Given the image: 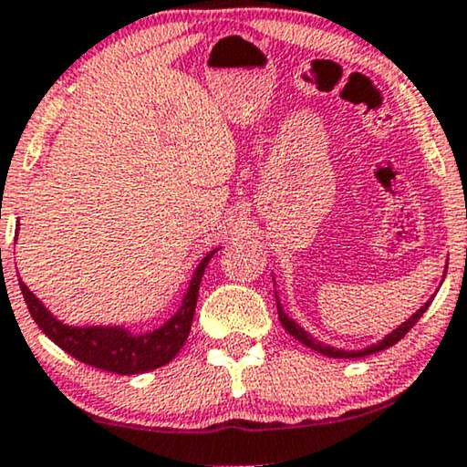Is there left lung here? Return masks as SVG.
<instances>
[{"mask_svg": "<svg viewBox=\"0 0 467 467\" xmlns=\"http://www.w3.org/2000/svg\"><path fill=\"white\" fill-rule=\"evenodd\" d=\"M433 299V297H431ZM431 299L424 306H420V310L416 312V315H411L410 318H407L405 323H400V326L394 329L392 334H388L386 338L383 340H379V342H375V345H370V347H366V349H359V351H345V349H336V347H329V345H323V342H318V340H315L312 338V336L308 334V332H304V327H299L297 323L293 321V318H288V315L285 310H282V306H280V302H277V297H275V302H277V318H280V323L282 326H285V329L291 336H295V338H297L299 342H302V345H306V347H310V349H315V351H318L321 353V356H327V358H364V356H370V353H377V351H383V349H388V347H392V345H397V342L403 338V336L410 332L411 327L416 326L418 323V318H420L424 312H427V308L431 306Z\"/></svg>", "mask_w": 467, "mask_h": 467, "instance_id": "8db88e82", "label": "left lung"}]
</instances>
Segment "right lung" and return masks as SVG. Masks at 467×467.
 <instances>
[{
  "label": "right lung",
  "instance_id": "obj_1",
  "mask_svg": "<svg viewBox=\"0 0 467 467\" xmlns=\"http://www.w3.org/2000/svg\"><path fill=\"white\" fill-rule=\"evenodd\" d=\"M215 252L217 250L206 254L196 271H193L190 288H187L185 297H182L179 312L170 321H165L161 327L152 329L149 334H131L129 329L120 326H64L62 321H57L45 308V304L21 280L19 286L23 297H26L29 315L36 321V326L60 349L67 351L68 356H73L75 359H79V362L88 366H94V368L109 370V373L116 375H138L146 373V370H155L159 366H165L182 349L192 329L202 274Z\"/></svg>",
  "mask_w": 467,
  "mask_h": 467
}]
</instances>
